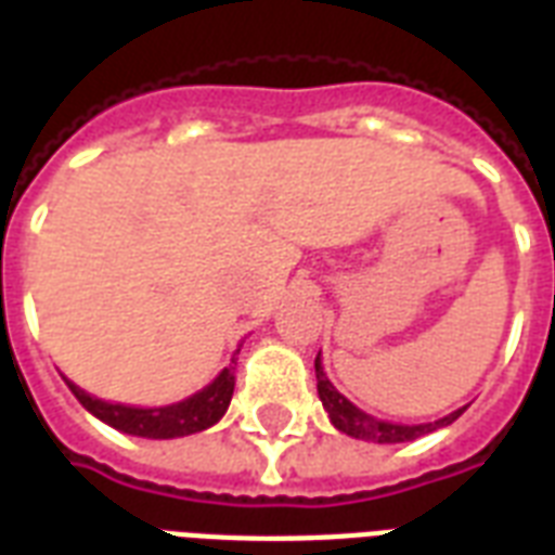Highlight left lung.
I'll return each instance as SVG.
<instances>
[{"label":"left lung","mask_w":555,"mask_h":555,"mask_svg":"<svg viewBox=\"0 0 555 555\" xmlns=\"http://www.w3.org/2000/svg\"><path fill=\"white\" fill-rule=\"evenodd\" d=\"M317 391H320V400L325 405V412H328L331 423L337 426L339 431H346L351 438L360 440H371V443H405V440L423 438V435H429V431L440 429V426H449L452 421H457L464 409H457V412L447 414V417H440L435 423H417V426H403V423H388V421H377V417H371L365 414L363 409H357L351 400L339 395L334 383L325 377V371H322V360L317 354Z\"/></svg>","instance_id":"1"}]
</instances>
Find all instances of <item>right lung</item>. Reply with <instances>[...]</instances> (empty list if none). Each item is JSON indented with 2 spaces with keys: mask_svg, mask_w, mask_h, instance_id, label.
<instances>
[{
  "mask_svg": "<svg viewBox=\"0 0 555 555\" xmlns=\"http://www.w3.org/2000/svg\"><path fill=\"white\" fill-rule=\"evenodd\" d=\"M235 354H238V351H235ZM235 354L233 360H230V365H227L209 386H204L192 397L181 400V403L160 405V409H134V405L108 403V400L86 395L80 386H74L72 379H65V383L72 388V395L80 400L82 409L94 414L98 421L108 423L112 429L152 440L184 438V435H195V431L209 429L212 423H218L224 417L235 388Z\"/></svg>",
  "mask_w": 555,
  "mask_h": 555,
  "instance_id": "1",
  "label": "right lung"
}]
</instances>
